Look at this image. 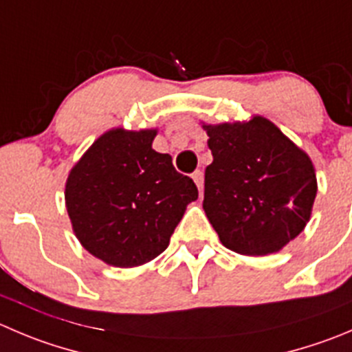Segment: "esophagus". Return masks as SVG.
I'll return each instance as SVG.
<instances>
[{
	"mask_svg": "<svg viewBox=\"0 0 352 352\" xmlns=\"http://www.w3.org/2000/svg\"><path fill=\"white\" fill-rule=\"evenodd\" d=\"M192 178H193V182H195L199 192L202 193V190H204V173L202 170H195V173L192 174Z\"/></svg>",
	"mask_w": 352,
	"mask_h": 352,
	"instance_id": "esophagus-1",
	"label": "esophagus"
}]
</instances>
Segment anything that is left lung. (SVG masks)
I'll return each mask as SVG.
<instances>
[{"mask_svg": "<svg viewBox=\"0 0 352 352\" xmlns=\"http://www.w3.org/2000/svg\"><path fill=\"white\" fill-rule=\"evenodd\" d=\"M202 128L212 152L202 206L221 243L243 256L282 250L311 217L313 160L263 116Z\"/></svg>", "mask_w": 352, "mask_h": 352, "instance_id": "8db88e82", "label": "left lung"}]
</instances>
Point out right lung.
I'll return each instance as SVG.
<instances>
[{
	"label": "right lung",
	"mask_w": 352,
	"mask_h": 352,
	"mask_svg": "<svg viewBox=\"0 0 352 352\" xmlns=\"http://www.w3.org/2000/svg\"><path fill=\"white\" fill-rule=\"evenodd\" d=\"M157 129L113 128L74 164L65 207L81 245L116 267L155 259L169 245L186 206L199 199L169 153L152 148Z\"/></svg>",
	"instance_id": "obj_1"
}]
</instances>
